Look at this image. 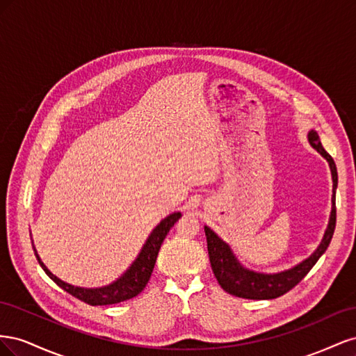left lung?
<instances>
[{"label": "left lung", "instance_id": "1", "mask_svg": "<svg viewBox=\"0 0 356 356\" xmlns=\"http://www.w3.org/2000/svg\"><path fill=\"white\" fill-rule=\"evenodd\" d=\"M309 143L314 147L316 152L327 159L331 175H332V208L328 221V227L325 230L324 238H322L321 245L318 250L312 254L305 261L294 266L293 268H288L281 273L273 275H264L257 273L252 270H248L234 257L232 252L230 246L221 241L217 234H215L209 227L204 225V234H207L208 242V254L212 272L217 277L218 284L224 291H227L229 294L242 297V298H251V300H272L284 296L289 289H293L298 282H301L309 272L310 268L316 264V261L321 258V255L327 251V248L331 242V238L334 234V229H336V188H337V168L334 163L332 157L325 152L324 147L321 144V139L315 131H310Z\"/></svg>", "mask_w": 356, "mask_h": 356}]
</instances>
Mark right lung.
<instances>
[{
    "instance_id": "obj_1",
    "label": "right lung",
    "mask_w": 356,
    "mask_h": 356,
    "mask_svg": "<svg viewBox=\"0 0 356 356\" xmlns=\"http://www.w3.org/2000/svg\"><path fill=\"white\" fill-rule=\"evenodd\" d=\"M179 218H181V212H174L165 220H161L157 227L152 232V234L148 236L144 248L141 250V252H139L134 264L129 267L123 273V276L118 277L115 282L102 288H80V286H74L63 282L59 277L53 275L44 264H42L37 251H35V257L40 266L42 267V270L46 272V275L51 279V281L58 286H60L63 291H67V293L71 294L72 297L79 298L90 306H106V305L122 303V301L136 297L145 288V285L149 281V276L153 273L160 246L163 243L169 230L174 227V224Z\"/></svg>"
}]
</instances>
